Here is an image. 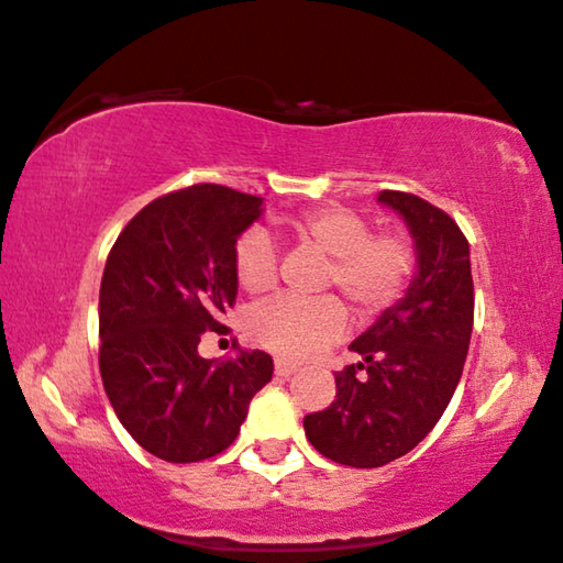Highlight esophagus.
I'll return each mask as SVG.
<instances>
[{
	"label": "esophagus",
	"instance_id": "esophagus-1",
	"mask_svg": "<svg viewBox=\"0 0 563 563\" xmlns=\"http://www.w3.org/2000/svg\"><path fill=\"white\" fill-rule=\"evenodd\" d=\"M298 372V364L288 362V358H275V374L278 376H292Z\"/></svg>",
	"mask_w": 563,
	"mask_h": 563
}]
</instances>
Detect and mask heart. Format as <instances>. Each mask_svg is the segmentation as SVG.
I'll return each mask as SVG.
<instances>
[{"mask_svg":"<svg viewBox=\"0 0 563 563\" xmlns=\"http://www.w3.org/2000/svg\"><path fill=\"white\" fill-rule=\"evenodd\" d=\"M283 240L316 247L329 255L323 288H339L362 316H374L405 296L417 271V253L407 234L372 232L364 214L346 207H313L285 217ZM234 283L247 296H265L278 278V255L263 230H250L234 242ZM349 313L339 298H275L250 316L255 343L288 358H308L341 339Z\"/></svg>","mask_w":563,"mask_h":563,"instance_id":"1","label":"heart"}]
</instances>
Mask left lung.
<instances>
[{
  "instance_id": "left-lung-1",
  "label": "left lung",
  "mask_w": 563,
  "mask_h": 563,
  "mask_svg": "<svg viewBox=\"0 0 563 563\" xmlns=\"http://www.w3.org/2000/svg\"><path fill=\"white\" fill-rule=\"evenodd\" d=\"M379 201L405 217L417 242V278L397 306L351 343L364 362L335 372V399L306 415V438L323 457L382 467L407 455L448 409L473 333V273L463 230L409 191Z\"/></svg>"
}]
</instances>
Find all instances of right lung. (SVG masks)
Returning a JSON list of instances; mask_svg holds the SVG:
<instances>
[{
    "instance_id": "right-lung-1",
    "label": "right lung",
    "mask_w": 563,
    "mask_h": 563,
    "mask_svg": "<svg viewBox=\"0 0 563 563\" xmlns=\"http://www.w3.org/2000/svg\"><path fill=\"white\" fill-rule=\"evenodd\" d=\"M263 199L222 184H191L125 224L100 280L98 364L115 417L166 463L220 455L240 434L255 394L273 379L265 351L209 362L205 331L238 298L232 250Z\"/></svg>"
}]
</instances>
